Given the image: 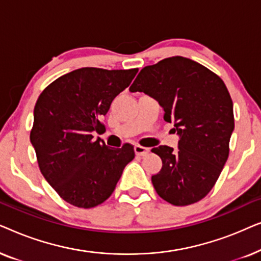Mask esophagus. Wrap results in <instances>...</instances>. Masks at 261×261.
<instances>
[{"label": "esophagus", "instance_id": "1", "mask_svg": "<svg viewBox=\"0 0 261 261\" xmlns=\"http://www.w3.org/2000/svg\"><path fill=\"white\" fill-rule=\"evenodd\" d=\"M134 151H135V154H137V155H145V154H147L149 149H148V148H146V147H144V146L135 145Z\"/></svg>", "mask_w": 261, "mask_h": 261}]
</instances>
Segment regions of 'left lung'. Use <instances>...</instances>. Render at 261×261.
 I'll return each instance as SVG.
<instances>
[{
    "instance_id": "obj_1",
    "label": "left lung",
    "mask_w": 261,
    "mask_h": 261,
    "mask_svg": "<svg viewBox=\"0 0 261 261\" xmlns=\"http://www.w3.org/2000/svg\"><path fill=\"white\" fill-rule=\"evenodd\" d=\"M129 90L156 99L164 120L173 122L179 135L178 149L152 148L163 162L162 170L152 176L156 194L177 206L201 201L229 155L234 114L226 84L205 66L176 56L145 66Z\"/></svg>"
}]
</instances>
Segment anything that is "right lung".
Wrapping results in <instances>:
<instances>
[{"label":"right lung","mask_w":261,"mask_h":261,"mask_svg":"<svg viewBox=\"0 0 261 261\" xmlns=\"http://www.w3.org/2000/svg\"><path fill=\"white\" fill-rule=\"evenodd\" d=\"M137 72L82 67L57 78L39 96L31 142L42 176L70 204L84 209L101 204L134 159L132 145L109 148L94 140V133H105L101 119Z\"/></svg>","instance_id":"right-lung-1"}]
</instances>
